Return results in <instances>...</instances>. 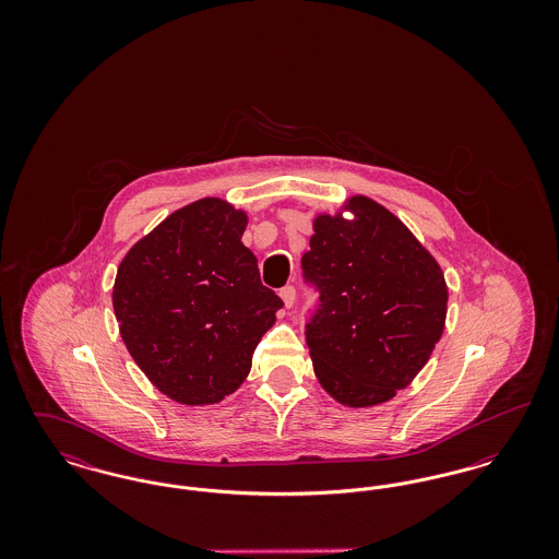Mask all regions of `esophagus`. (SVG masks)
<instances>
[{"mask_svg":"<svg viewBox=\"0 0 559 559\" xmlns=\"http://www.w3.org/2000/svg\"><path fill=\"white\" fill-rule=\"evenodd\" d=\"M281 297H283L285 306L292 308L293 304H295V287H293V285H285V287L281 289Z\"/></svg>","mask_w":559,"mask_h":559,"instance_id":"34e87169","label":"esophagus"}]
</instances>
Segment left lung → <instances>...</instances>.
Wrapping results in <instances>:
<instances>
[{"mask_svg":"<svg viewBox=\"0 0 559 559\" xmlns=\"http://www.w3.org/2000/svg\"><path fill=\"white\" fill-rule=\"evenodd\" d=\"M354 222L320 215L301 278L317 293L304 326L320 385L371 406L411 383L438 344L449 292L436 260L394 213L367 197Z\"/></svg>","mask_w":559,"mask_h":559,"instance_id":"1","label":"left lung"}]
</instances>
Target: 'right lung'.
<instances>
[{
    "instance_id": "right-lung-1",
    "label": "right lung",
    "mask_w": 559,
    "mask_h": 559,
    "mask_svg": "<svg viewBox=\"0 0 559 559\" xmlns=\"http://www.w3.org/2000/svg\"><path fill=\"white\" fill-rule=\"evenodd\" d=\"M247 215L219 199L187 205L117 270L112 308L135 365L163 394L213 404L233 394L283 299L240 242Z\"/></svg>"
}]
</instances>
